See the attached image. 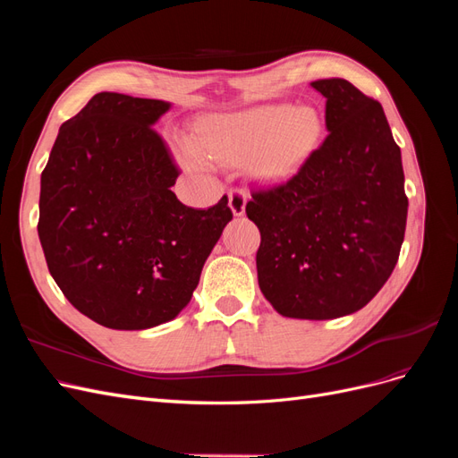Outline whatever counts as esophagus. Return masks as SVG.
<instances>
[{
	"label": "esophagus",
	"instance_id": "obj_1",
	"mask_svg": "<svg viewBox=\"0 0 458 458\" xmlns=\"http://www.w3.org/2000/svg\"><path fill=\"white\" fill-rule=\"evenodd\" d=\"M246 191L241 187H234L229 191V208L233 210L234 216H242L244 208H246Z\"/></svg>",
	"mask_w": 458,
	"mask_h": 458
}]
</instances>
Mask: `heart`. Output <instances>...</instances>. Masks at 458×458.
<instances>
[{
	"label": "heart",
	"mask_w": 458,
	"mask_h": 458,
	"mask_svg": "<svg viewBox=\"0 0 458 458\" xmlns=\"http://www.w3.org/2000/svg\"><path fill=\"white\" fill-rule=\"evenodd\" d=\"M321 135L323 118L317 108L261 105L210 118L197 140L179 141L177 157L191 170L208 168L212 160H248L256 175L273 182L294 174L317 148Z\"/></svg>",
	"instance_id": "b5f03b06"
}]
</instances>
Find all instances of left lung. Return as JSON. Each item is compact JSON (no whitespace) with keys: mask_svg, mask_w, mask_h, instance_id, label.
Masks as SVG:
<instances>
[{"mask_svg":"<svg viewBox=\"0 0 458 458\" xmlns=\"http://www.w3.org/2000/svg\"><path fill=\"white\" fill-rule=\"evenodd\" d=\"M328 135L288 182L258 189L246 216L259 229L263 296L284 317L355 313L395 267L407 225L405 175L382 105L348 80L311 81Z\"/></svg>","mask_w":458,"mask_h":458,"instance_id":"1","label":"left lung"}]
</instances>
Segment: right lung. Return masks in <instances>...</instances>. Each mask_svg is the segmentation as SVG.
<instances>
[{
    "instance_id": "add662e5",
    "label": "right lung",
    "mask_w": 458,
    "mask_h": 458,
    "mask_svg": "<svg viewBox=\"0 0 458 458\" xmlns=\"http://www.w3.org/2000/svg\"><path fill=\"white\" fill-rule=\"evenodd\" d=\"M170 103L93 95L66 120L41 172L38 234L72 306L116 330L172 321L233 219L227 195L208 210L177 200V165L152 128Z\"/></svg>"
}]
</instances>
